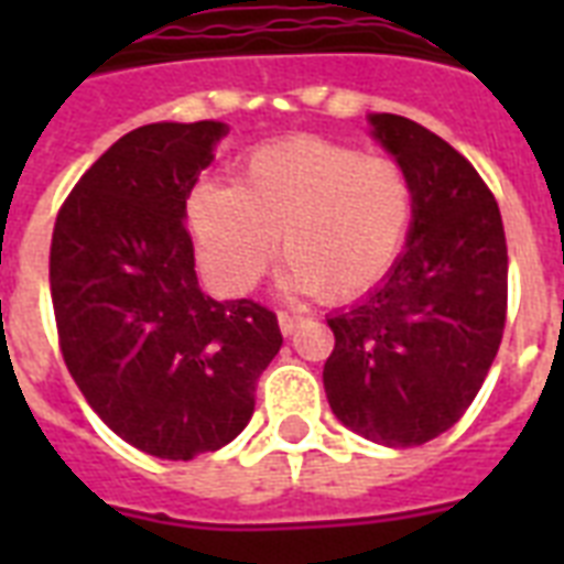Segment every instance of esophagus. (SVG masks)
Listing matches in <instances>:
<instances>
[{"instance_id": "34e87169", "label": "esophagus", "mask_w": 564, "mask_h": 564, "mask_svg": "<svg viewBox=\"0 0 564 564\" xmlns=\"http://www.w3.org/2000/svg\"><path fill=\"white\" fill-rule=\"evenodd\" d=\"M301 322H304V318L295 316V313H278V325H281L283 336L295 334V330L301 327Z\"/></svg>"}]
</instances>
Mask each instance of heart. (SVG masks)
I'll list each match as a JSON object with an SVG mask.
<instances>
[{
	"instance_id": "obj_1",
	"label": "heart",
	"mask_w": 564,
	"mask_h": 564,
	"mask_svg": "<svg viewBox=\"0 0 564 564\" xmlns=\"http://www.w3.org/2000/svg\"><path fill=\"white\" fill-rule=\"evenodd\" d=\"M415 207V181L401 161L325 137H290L246 154L234 187L198 184L187 219L221 290H254L278 239L286 286L343 304L389 274Z\"/></svg>"
}]
</instances>
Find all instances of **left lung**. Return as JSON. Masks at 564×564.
Here are the masks:
<instances>
[{
  "instance_id": "8db88e82",
  "label": "left lung",
  "mask_w": 564,
  "mask_h": 564,
  "mask_svg": "<svg viewBox=\"0 0 564 564\" xmlns=\"http://www.w3.org/2000/svg\"><path fill=\"white\" fill-rule=\"evenodd\" d=\"M375 137L415 181L401 260L369 299L327 318V403L345 427L389 447L442 436L480 392L507 325V234L486 181L454 145L394 113Z\"/></svg>"
}]
</instances>
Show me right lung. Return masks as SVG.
Returning <instances> with one entry per match:
<instances>
[{
	"mask_svg": "<svg viewBox=\"0 0 564 564\" xmlns=\"http://www.w3.org/2000/svg\"><path fill=\"white\" fill-rule=\"evenodd\" d=\"M221 122H154L119 137L52 230L57 345L96 415L128 445L193 459L239 436L281 351L272 310L198 290L187 198Z\"/></svg>",
	"mask_w": 564,
	"mask_h": 564,
	"instance_id": "1",
	"label": "right lung"
}]
</instances>
